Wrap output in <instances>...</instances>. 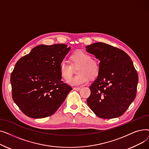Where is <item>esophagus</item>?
<instances>
[{
	"mask_svg": "<svg viewBox=\"0 0 149 149\" xmlns=\"http://www.w3.org/2000/svg\"><path fill=\"white\" fill-rule=\"evenodd\" d=\"M73 89L75 91H80V88H74Z\"/></svg>",
	"mask_w": 149,
	"mask_h": 149,
	"instance_id": "obj_1",
	"label": "esophagus"
}]
</instances>
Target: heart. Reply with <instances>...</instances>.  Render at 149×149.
<instances>
[{"label": "heart", "instance_id": "heart-1", "mask_svg": "<svg viewBox=\"0 0 149 149\" xmlns=\"http://www.w3.org/2000/svg\"><path fill=\"white\" fill-rule=\"evenodd\" d=\"M71 65L65 61H61L59 65V72L63 80L67 81L72 76L73 67L79 66L77 76L71 78L68 83L72 86H78L88 82L89 77L94 79L99 74V62L92 58L91 55L83 51H78L70 57Z\"/></svg>", "mask_w": 149, "mask_h": 149}]
</instances>
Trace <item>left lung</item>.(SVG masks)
Listing matches in <instances>:
<instances>
[{"instance_id": "left-lung-1", "label": "left lung", "mask_w": 149, "mask_h": 149, "mask_svg": "<svg viewBox=\"0 0 149 149\" xmlns=\"http://www.w3.org/2000/svg\"><path fill=\"white\" fill-rule=\"evenodd\" d=\"M100 62L98 77L90 88L87 103L101 118L121 116L134 101L138 76L130 57L123 50L98 42L86 47Z\"/></svg>"}]
</instances>
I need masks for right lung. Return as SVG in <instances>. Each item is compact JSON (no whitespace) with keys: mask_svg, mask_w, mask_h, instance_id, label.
Instances as JSON below:
<instances>
[{"mask_svg":"<svg viewBox=\"0 0 149 149\" xmlns=\"http://www.w3.org/2000/svg\"><path fill=\"white\" fill-rule=\"evenodd\" d=\"M70 49L65 44L40 45L16 63L10 79L12 97L26 116L43 118L54 114L72 89L59 72Z\"/></svg>","mask_w":149,"mask_h":149,"instance_id":"right-lung-1","label":"right lung"}]
</instances>
